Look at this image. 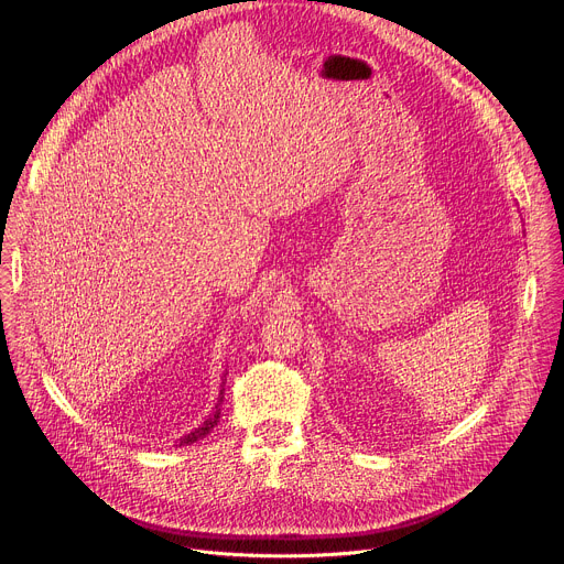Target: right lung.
I'll list each match as a JSON object with an SVG mask.
<instances>
[{
  "label": "right lung",
  "mask_w": 564,
  "mask_h": 564,
  "mask_svg": "<svg viewBox=\"0 0 564 564\" xmlns=\"http://www.w3.org/2000/svg\"><path fill=\"white\" fill-rule=\"evenodd\" d=\"M225 383V381H223ZM223 390L225 388H220V392H218V404H216V409H214V413L198 426V429H194L189 435H185V437H181L178 442H176V446H187V444H194L196 440H200V437H205V435H209L212 433V429L218 424V420H220V404H223Z\"/></svg>",
  "instance_id": "obj_1"
}]
</instances>
